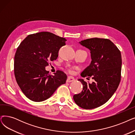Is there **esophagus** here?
I'll use <instances>...</instances> for the list:
<instances>
[{
    "mask_svg": "<svg viewBox=\"0 0 135 135\" xmlns=\"http://www.w3.org/2000/svg\"><path fill=\"white\" fill-rule=\"evenodd\" d=\"M74 80H75V79L73 77H72V76H68L67 79V82H68V83H70V82L73 81Z\"/></svg>",
    "mask_w": 135,
    "mask_h": 135,
    "instance_id": "1",
    "label": "esophagus"
}]
</instances>
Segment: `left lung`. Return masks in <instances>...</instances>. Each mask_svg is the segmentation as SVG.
Returning a JSON list of instances; mask_svg holds the SVG:
<instances>
[{"instance_id": "8db88e82", "label": "left lung", "mask_w": 135, "mask_h": 135, "mask_svg": "<svg viewBox=\"0 0 135 135\" xmlns=\"http://www.w3.org/2000/svg\"><path fill=\"white\" fill-rule=\"evenodd\" d=\"M79 44L90 51L91 61L81 72L82 77H92V83L78 79L82 91L73 95L75 103L84 109H92L107 103L116 91L121 80L122 58L120 50L109 39L92 38Z\"/></svg>"}]
</instances>
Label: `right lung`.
<instances>
[{
	"instance_id": "obj_1",
	"label": "right lung",
	"mask_w": 135,
	"mask_h": 135,
	"mask_svg": "<svg viewBox=\"0 0 135 135\" xmlns=\"http://www.w3.org/2000/svg\"><path fill=\"white\" fill-rule=\"evenodd\" d=\"M66 39L49 32L29 35L17 49L14 57V74L17 84L30 100L40 102L49 99L67 75L57 71L51 75L45 69L49 61L56 60Z\"/></svg>"
}]
</instances>
